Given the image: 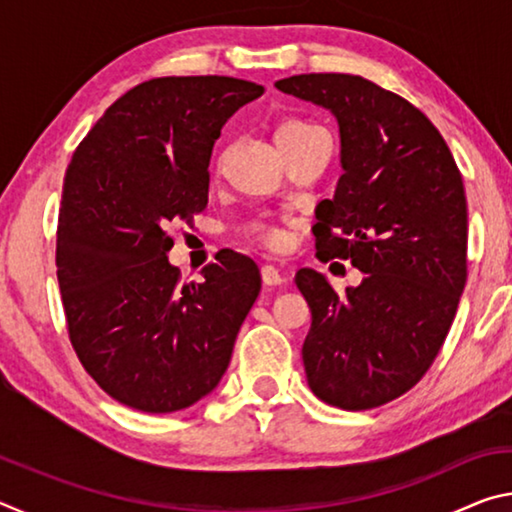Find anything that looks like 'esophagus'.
I'll return each mask as SVG.
<instances>
[{
    "instance_id": "34e87169",
    "label": "esophagus",
    "mask_w": 512,
    "mask_h": 512,
    "mask_svg": "<svg viewBox=\"0 0 512 512\" xmlns=\"http://www.w3.org/2000/svg\"><path fill=\"white\" fill-rule=\"evenodd\" d=\"M289 277L277 271L275 266L271 264H264L262 266V282L268 284V287H280V284H287Z\"/></svg>"
}]
</instances>
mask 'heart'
<instances>
[{"label": "heart", "mask_w": 512, "mask_h": 512, "mask_svg": "<svg viewBox=\"0 0 512 512\" xmlns=\"http://www.w3.org/2000/svg\"><path fill=\"white\" fill-rule=\"evenodd\" d=\"M316 128H318V126H314V124H307V121H298V119L284 121V124H282L280 128H277L275 140H277V142H282V140H291V137H300V135H305V133L316 131ZM262 239L266 241L268 246H280V244H282V235H280V232H275V230H268V232H264Z\"/></svg>", "instance_id": "b5f03b06"}]
</instances>
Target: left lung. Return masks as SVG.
<instances>
[{"mask_svg": "<svg viewBox=\"0 0 512 512\" xmlns=\"http://www.w3.org/2000/svg\"><path fill=\"white\" fill-rule=\"evenodd\" d=\"M275 88L339 121L343 173L316 207V250L363 273L345 296L314 268L296 273L311 309L309 388L345 411L375 409L418 384L456 316L467 280L461 171L438 128L377 83L298 74Z\"/></svg>", "mask_w": 512, "mask_h": 512, "instance_id": "left-lung-1", "label": "left lung"}]
</instances>
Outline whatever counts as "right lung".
Here are the masks:
<instances>
[{
  "mask_svg": "<svg viewBox=\"0 0 512 512\" xmlns=\"http://www.w3.org/2000/svg\"><path fill=\"white\" fill-rule=\"evenodd\" d=\"M262 94L232 76L151 79L112 103L72 155L58 287L83 368L119 404L183 411L228 370L259 268L232 253L207 264L201 282H180L164 230L205 210L214 142Z\"/></svg>",
  "mask_w": 512,
  "mask_h": 512,
  "instance_id": "right-lung-1",
  "label": "right lung"
}]
</instances>
